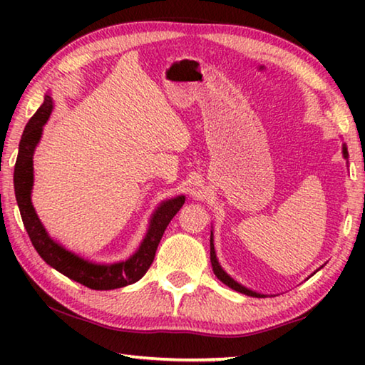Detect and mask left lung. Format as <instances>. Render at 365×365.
Segmentation results:
<instances>
[{
  "label": "left lung",
  "mask_w": 365,
  "mask_h": 365,
  "mask_svg": "<svg viewBox=\"0 0 365 365\" xmlns=\"http://www.w3.org/2000/svg\"><path fill=\"white\" fill-rule=\"evenodd\" d=\"M343 154H344V158H348V151H346V146H343ZM211 264H212V270H214L215 277H217V279L222 283H225L227 287H230L232 289H235V292H240V293L248 294V296H255V298H261V296H262V294H259L256 292H251V289H248V288L242 287V285H240V283H237L233 279H230V277H228L225 272L222 270V267H220L219 262H217V257H215L214 243H212V232H211Z\"/></svg>",
  "instance_id": "8db88e82"
}]
</instances>
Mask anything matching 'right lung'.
<instances>
[{
    "label": "right lung",
    "mask_w": 365,
    "mask_h": 365,
    "mask_svg": "<svg viewBox=\"0 0 365 365\" xmlns=\"http://www.w3.org/2000/svg\"><path fill=\"white\" fill-rule=\"evenodd\" d=\"M51 98L45 96V101L34 114L32 119L29 120L26 130L22 133L19 154H17L14 168L16 200L17 205H19L21 217L30 237V242H32L34 248L46 264L91 289H114L132 285V283L138 282L150 269L164 230L168 228L172 217L180 211L185 202V196H177L174 200L164 201L160 207H158L140 250L130 259H127L125 262L98 265L83 261L78 256L66 251L63 246H59L48 237L38 215L35 214L32 201H30L34 185V151L36 143L40 141L43 125H45L49 114H51Z\"/></svg>",
    "instance_id": "1"
}]
</instances>
